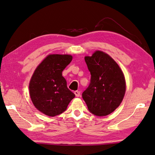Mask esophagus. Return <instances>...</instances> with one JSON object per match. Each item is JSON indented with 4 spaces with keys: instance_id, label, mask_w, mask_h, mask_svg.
<instances>
[{
    "instance_id": "1",
    "label": "esophagus",
    "mask_w": 155,
    "mask_h": 155,
    "mask_svg": "<svg viewBox=\"0 0 155 155\" xmlns=\"http://www.w3.org/2000/svg\"><path fill=\"white\" fill-rule=\"evenodd\" d=\"M74 94H75V96L77 97H80V95H81V92H80V91H74Z\"/></svg>"
}]
</instances>
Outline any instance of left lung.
<instances>
[{
    "instance_id": "obj_1",
    "label": "left lung",
    "mask_w": 155,
    "mask_h": 155,
    "mask_svg": "<svg viewBox=\"0 0 155 155\" xmlns=\"http://www.w3.org/2000/svg\"><path fill=\"white\" fill-rule=\"evenodd\" d=\"M84 60L91 77L82 97L92 114L107 116L123 99L126 91L124 74L117 62L102 51H96L92 57H85Z\"/></svg>"
}]
</instances>
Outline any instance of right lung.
I'll list each match as a JSON object with an SVG mask.
<instances>
[{
    "label": "right lung",
    "instance_id": "add662e5",
    "mask_svg": "<svg viewBox=\"0 0 155 155\" xmlns=\"http://www.w3.org/2000/svg\"><path fill=\"white\" fill-rule=\"evenodd\" d=\"M72 59L71 55L50 54L38 66L29 84L32 103L47 116L63 113L75 94L67 88L62 72Z\"/></svg>",
    "mask_w": 155,
    "mask_h": 155
}]
</instances>
